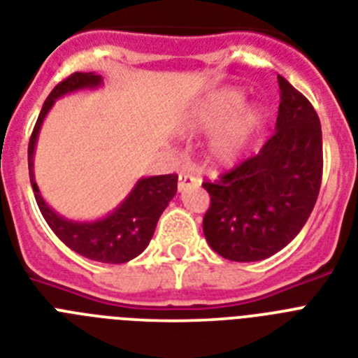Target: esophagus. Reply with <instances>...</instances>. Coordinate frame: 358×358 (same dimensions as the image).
Segmentation results:
<instances>
[{
  "mask_svg": "<svg viewBox=\"0 0 358 358\" xmlns=\"http://www.w3.org/2000/svg\"><path fill=\"white\" fill-rule=\"evenodd\" d=\"M194 185H200V180H198L196 176H193V174L182 173L178 176V191H180V193H182V191H185L187 187H194Z\"/></svg>",
  "mask_w": 358,
  "mask_h": 358,
  "instance_id": "34e87169",
  "label": "esophagus"
}]
</instances>
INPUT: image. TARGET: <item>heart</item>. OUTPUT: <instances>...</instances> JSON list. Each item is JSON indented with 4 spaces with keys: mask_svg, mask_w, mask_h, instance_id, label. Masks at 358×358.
<instances>
[{
    "mask_svg": "<svg viewBox=\"0 0 358 358\" xmlns=\"http://www.w3.org/2000/svg\"><path fill=\"white\" fill-rule=\"evenodd\" d=\"M245 105V94L236 89H225L209 96L193 109L182 123V131L187 134L215 131L229 117L235 116ZM266 120V110L258 105L248 107L215 134L209 143V160L215 165H233L240 160L248 143Z\"/></svg>",
    "mask_w": 358,
    "mask_h": 358,
    "instance_id": "1",
    "label": "heart"
}]
</instances>
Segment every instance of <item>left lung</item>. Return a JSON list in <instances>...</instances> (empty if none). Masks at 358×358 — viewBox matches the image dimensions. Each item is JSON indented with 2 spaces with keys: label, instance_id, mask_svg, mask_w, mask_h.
Returning a JSON list of instances; mask_svg holds the SVG:
<instances>
[{
  "label": "left lung",
  "instance_id": "left-lung-1",
  "mask_svg": "<svg viewBox=\"0 0 358 358\" xmlns=\"http://www.w3.org/2000/svg\"><path fill=\"white\" fill-rule=\"evenodd\" d=\"M275 134L216 182H206L211 206L203 235L233 262L266 260L286 248L308 222L322 182V129L313 105L278 76Z\"/></svg>",
  "mask_w": 358,
  "mask_h": 358
}]
</instances>
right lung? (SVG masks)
Segmentation results:
<instances>
[{"label":"right lung","mask_w":358,"mask_h":358,"mask_svg":"<svg viewBox=\"0 0 358 358\" xmlns=\"http://www.w3.org/2000/svg\"><path fill=\"white\" fill-rule=\"evenodd\" d=\"M101 85H103V78L96 72H74L72 76L54 87L41 107L31 142H29V174H31L32 191H34V198L41 215L63 244L71 248L74 253L91 258L96 262L123 264L142 255L151 242L158 218L176 194V187H178L176 174L143 176L109 215L96 218V220H71L58 215L43 200L34 176L36 143H38L43 120L47 118L56 100L71 92L85 91V89L92 91Z\"/></svg>","instance_id":"1"}]
</instances>
